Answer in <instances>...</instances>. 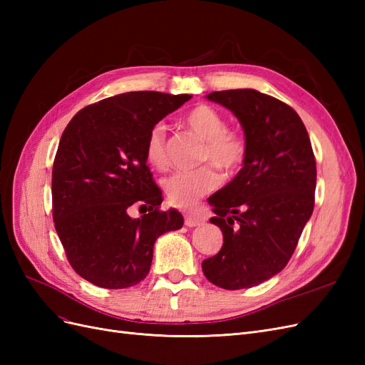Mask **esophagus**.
Listing matches in <instances>:
<instances>
[{
    "label": "esophagus",
    "mask_w": 365,
    "mask_h": 365,
    "mask_svg": "<svg viewBox=\"0 0 365 365\" xmlns=\"http://www.w3.org/2000/svg\"><path fill=\"white\" fill-rule=\"evenodd\" d=\"M204 222V219H201L200 216H195V215H185L184 216V224L187 227H196V225H201Z\"/></svg>",
    "instance_id": "esophagus-1"
}]
</instances>
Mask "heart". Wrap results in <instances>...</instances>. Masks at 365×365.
Here are the masks:
<instances>
[{
  "label": "heart",
  "mask_w": 365,
  "mask_h": 365,
  "mask_svg": "<svg viewBox=\"0 0 365 365\" xmlns=\"http://www.w3.org/2000/svg\"><path fill=\"white\" fill-rule=\"evenodd\" d=\"M184 123L205 141L204 161L212 163L225 173H235L242 168L247 157V140L240 132L227 128V118L216 108L196 105L185 114ZM145 157L153 169H168L169 158L163 125H155L150 129L145 145ZM220 182L222 180L216 169L204 165L197 170L170 175L163 181V189L170 205L189 210L202 196L216 190Z\"/></svg>",
  "instance_id": "b5f03b06"
}]
</instances>
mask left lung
<instances>
[{"label":"left lung","instance_id":"left-lung-1","mask_svg":"<svg viewBox=\"0 0 365 365\" xmlns=\"http://www.w3.org/2000/svg\"><path fill=\"white\" fill-rule=\"evenodd\" d=\"M233 113L245 132L244 168L208 197L224 244L202 262L219 288H252L280 272L314 212L317 164L311 140L294 109L256 90L207 96Z\"/></svg>","mask_w":365,"mask_h":365}]
</instances>
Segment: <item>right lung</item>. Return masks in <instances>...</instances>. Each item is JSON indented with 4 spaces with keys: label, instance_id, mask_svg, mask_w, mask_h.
<instances>
[{
    "label": "right lung",
    "instance_id": "right-lung-1",
    "mask_svg": "<svg viewBox=\"0 0 365 365\" xmlns=\"http://www.w3.org/2000/svg\"><path fill=\"white\" fill-rule=\"evenodd\" d=\"M190 98L117 94L81 109L63 130L51 176L54 228L71 268L98 288L125 289L145 280L155 240L184 224L180 212L161 210L145 145L150 129ZM132 205L148 212L130 218Z\"/></svg>",
    "mask_w": 365,
    "mask_h": 365
}]
</instances>
